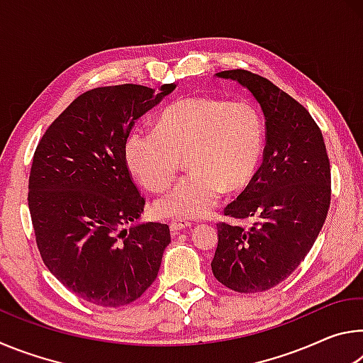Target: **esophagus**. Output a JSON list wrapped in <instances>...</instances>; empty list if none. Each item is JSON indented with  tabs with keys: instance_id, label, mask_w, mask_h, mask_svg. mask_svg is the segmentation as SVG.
<instances>
[{
	"instance_id": "1",
	"label": "esophagus",
	"mask_w": 363,
	"mask_h": 363,
	"mask_svg": "<svg viewBox=\"0 0 363 363\" xmlns=\"http://www.w3.org/2000/svg\"><path fill=\"white\" fill-rule=\"evenodd\" d=\"M189 227H192V224L189 223L186 219H173L169 223V229L173 232H179V230H186Z\"/></svg>"
}]
</instances>
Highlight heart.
I'll return each instance as SVG.
<instances>
[{"mask_svg": "<svg viewBox=\"0 0 363 363\" xmlns=\"http://www.w3.org/2000/svg\"><path fill=\"white\" fill-rule=\"evenodd\" d=\"M264 133L259 113L247 102L184 97L158 115L155 130H134L125 143L131 173L149 190L173 181L179 157L190 173L155 201L163 218L200 219L224 190L247 186L259 167Z\"/></svg>", "mask_w": 363, "mask_h": 363, "instance_id": "obj_1", "label": "heart"}]
</instances>
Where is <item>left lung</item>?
Segmentation results:
<instances>
[{
  "instance_id": "1",
  "label": "left lung",
  "mask_w": 363,
  "mask_h": 363,
  "mask_svg": "<svg viewBox=\"0 0 363 363\" xmlns=\"http://www.w3.org/2000/svg\"><path fill=\"white\" fill-rule=\"evenodd\" d=\"M251 96L266 120L261 168L225 214L250 219V227L218 224L211 270L238 293L279 285L304 261L330 208V160L322 131L311 113L285 91L248 70H224Z\"/></svg>"
}]
</instances>
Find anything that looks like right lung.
I'll return each mask as SVG.
<instances>
[{
  "label": "right lung",
  "mask_w": 363,
  "mask_h": 363,
  "mask_svg": "<svg viewBox=\"0 0 363 363\" xmlns=\"http://www.w3.org/2000/svg\"><path fill=\"white\" fill-rule=\"evenodd\" d=\"M174 88L91 89L36 147L28 179L36 245L49 272L88 303L130 304L157 277L169 227L140 223L145 200L131 181L125 143L136 120Z\"/></svg>",
  "instance_id": "obj_1"
}]
</instances>
